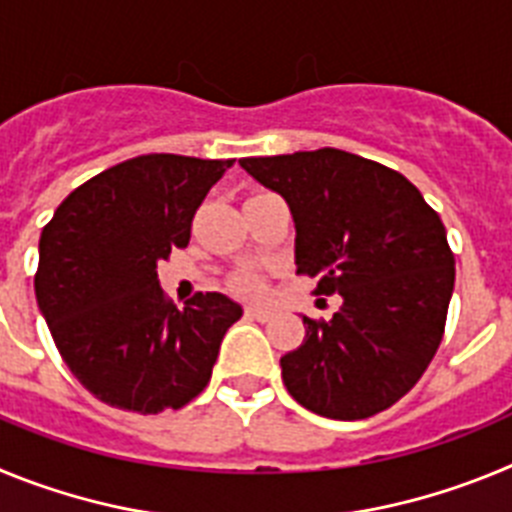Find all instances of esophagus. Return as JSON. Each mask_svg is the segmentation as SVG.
<instances>
[{"label": "esophagus", "mask_w": 512, "mask_h": 512, "mask_svg": "<svg viewBox=\"0 0 512 512\" xmlns=\"http://www.w3.org/2000/svg\"><path fill=\"white\" fill-rule=\"evenodd\" d=\"M246 315L253 320H269L271 315H274V310H269V307H259V305H248Z\"/></svg>", "instance_id": "esophagus-1"}]
</instances>
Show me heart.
<instances>
[{
  "mask_svg": "<svg viewBox=\"0 0 512 512\" xmlns=\"http://www.w3.org/2000/svg\"><path fill=\"white\" fill-rule=\"evenodd\" d=\"M233 284H235V289L241 292V295H259V292H261L259 279L251 277V274H241V277L235 279Z\"/></svg>",
  "mask_w": 512,
  "mask_h": 512,
  "instance_id": "b5f03b06",
  "label": "heart"
}]
</instances>
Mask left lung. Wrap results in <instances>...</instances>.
<instances>
[{
	"mask_svg": "<svg viewBox=\"0 0 512 512\" xmlns=\"http://www.w3.org/2000/svg\"><path fill=\"white\" fill-rule=\"evenodd\" d=\"M295 220V266L343 305L328 323L302 315V346L279 359L302 408L361 420L423 377L454 292L441 217L397 171L338 148L243 158Z\"/></svg>",
	"mask_w": 512,
	"mask_h": 512,
	"instance_id": "1",
	"label": "left lung"
}]
</instances>
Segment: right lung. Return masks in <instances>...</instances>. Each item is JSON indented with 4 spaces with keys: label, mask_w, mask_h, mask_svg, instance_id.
Segmentation results:
<instances>
[{
    "label": "right lung",
    "mask_w": 512,
    "mask_h": 512,
    "mask_svg": "<svg viewBox=\"0 0 512 512\" xmlns=\"http://www.w3.org/2000/svg\"><path fill=\"white\" fill-rule=\"evenodd\" d=\"M230 166L174 153L130 158L74 189L40 233L35 300L71 374L112 408H184L243 315L220 292L179 310L156 274L158 261L187 248L194 212Z\"/></svg>",
    "instance_id": "1"
}]
</instances>
